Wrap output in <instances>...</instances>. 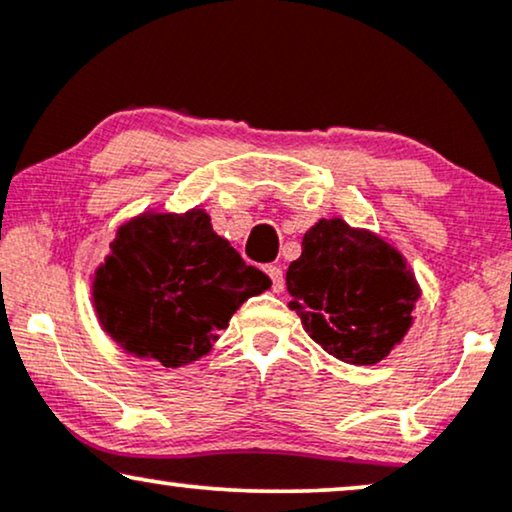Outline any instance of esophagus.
I'll return each instance as SVG.
<instances>
[{"instance_id": "1", "label": "esophagus", "mask_w": 512, "mask_h": 512, "mask_svg": "<svg viewBox=\"0 0 512 512\" xmlns=\"http://www.w3.org/2000/svg\"><path fill=\"white\" fill-rule=\"evenodd\" d=\"M265 272H268V277L272 282V291L282 293L284 291V272H282V268H277V265H268Z\"/></svg>"}]
</instances>
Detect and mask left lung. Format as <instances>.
<instances>
[{"label": "left lung", "mask_w": 512, "mask_h": 512, "mask_svg": "<svg viewBox=\"0 0 512 512\" xmlns=\"http://www.w3.org/2000/svg\"><path fill=\"white\" fill-rule=\"evenodd\" d=\"M291 310L310 338L354 366L389 356L412 324L422 296L405 258L370 230L321 219L286 270Z\"/></svg>", "instance_id": "left-lung-1"}]
</instances>
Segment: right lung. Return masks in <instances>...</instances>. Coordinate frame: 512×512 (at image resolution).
I'll list each match as a JSON object with an SVG mask.
<instances>
[{"label":"right lung","mask_w":512,"mask_h":512,"mask_svg":"<svg viewBox=\"0 0 512 512\" xmlns=\"http://www.w3.org/2000/svg\"><path fill=\"white\" fill-rule=\"evenodd\" d=\"M270 279L214 233L205 209L146 212L118 228L95 270L93 305L128 354L165 368L198 361Z\"/></svg>","instance_id":"add662e5"}]
</instances>
